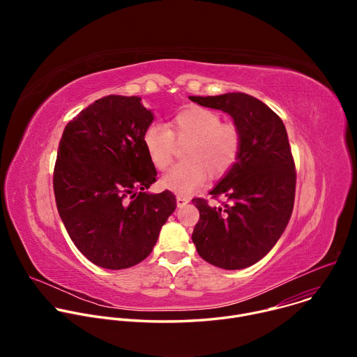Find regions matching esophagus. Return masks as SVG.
I'll return each instance as SVG.
<instances>
[{
  "mask_svg": "<svg viewBox=\"0 0 357 357\" xmlns=\"http://www.w3.org/2000/svg\"><path fill=\"white\" fill-rule=\"evenodd\" d=\"M189 196H183V195H178L176 196V205H178V208H182V206H185L186 203H189Z\"/></svg>",
  "mask_w": 357,
  "mask_h": 357,
  "instance_id": "1",
  "label": "esophagus"
}]
</instances>
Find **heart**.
<instances>
[{
    "label": "heart",
    "instance_id": "1",
    "mask_svg": "<svg viewBox=\"0 0 357 357\" xmlns=\"http://www.w3.org/2000/svg\"><path fill=\"white\" fill-rule=\"evenodd\" d=\"M205 107L179 112L167 126L151 123L142 132V145L149 161L165 171L172 160L175 141H189L183 149L186 161L171 168L161 185L175 193L186 195L200 186L208 174L219 178L236 164L241 149V132L233 123Z\"/></svg>",
    "mask_w": 357,
    "mask_h": 357
}]
</instances>
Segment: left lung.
I'll list each match as a JSON object with an SVG mask.
<instances>
[{
    "label": "left lung",
    "mask_w": 357,
    "mask_h": 357,
    "mask_svg": "<svg viewBox=\"0 0 357 357\" xmlns=\"http://www.w3.org/2000/svg\"><path fill=\"white\" fill-rule=\"evenodd\" d=\"M195 103L227 113L241 132L240 155L211 190L222 206L195 197L199 209L192 241L199 256L225 270L260 261L284 233L294 208L295 164L282 120L245 93L190 96Z\"/></svg>",
    "instance_id": "8db88e82"
}]
</instances>
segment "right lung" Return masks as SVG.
<instances>
[{"mask_svg": "<svg viewBox=\"0 0 357 357\" xmlns=\"http://www.w3.org/2000/svg\"><path fill=\"white\" fill-rule=\"evenodd\" d=\"M152 120L141 97L110 94L69 121L59 142L58 212L79 251L101 268L146 259L176 208L172 192H145L157 176L142 145Z\"/></svg>", "mask_w": 357, "mask_h": 357, "instance_id": "1", "label": "right lung"}]
</instances>
